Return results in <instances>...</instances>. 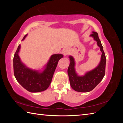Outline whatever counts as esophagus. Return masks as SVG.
Wrapping results in <instances>:
<instances>
[{"label":"esophagus","mask_w":123,"mask_h":123,"mask_svg":"<svg viewBox=\"0 0 123 123\" xmlns=\"http://www.w3.org/2000/svg\"><path fill=\"white\" fill-rule=\"evenodd\" d=\"M68 53H69V50L67 49H64L63 50V55L64 56H66L67 55Z\"/></svg>","instance_id":"1"}]
</instances>
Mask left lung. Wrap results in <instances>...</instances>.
Segmentation results:
<instances>
[{"label": "left lung", "instance_id": "obj_1", "mask_svg": "<svg viewBox=\"0 0 123 123\" xmlns=\"http://www.w3.org/2000/svg\"><path fill=\"white\" fill-rule=\"evenodd\" d=\"M90 36L97 42V45L101 51V60L98 65L94 69L86 72L84 75L80 76L76 72L75 62L72 56H69L70 64L68 68V74L72 88L79 92H88L93 90L103 80L105 73L106 59L103 45L98 33L93 31Z\"/></svg>", "mask_w": 123, "mask_h": 123}]
</instances>
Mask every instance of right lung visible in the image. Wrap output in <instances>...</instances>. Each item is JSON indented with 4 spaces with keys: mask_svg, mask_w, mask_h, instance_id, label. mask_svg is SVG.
Instances as JSON below:
<instances>
[{
    "mask_svg": "<svg viewBox=\"0 0 123 123\" xmlns=\"http://www.w3.org/2000/svg\"><path fill=\"white\" fill-rule=\"evenodd\" d=\"M28 34L22 41H24ZM20 44L18 45L13 57L14 76L19 84L27 91L36 93L42 92L48 88L56 68L58 62L63 57L61 54L52 55L43 70H33L28 68L22 62L19 56Z\"/></svg>",
    "mask_w": 123,
    "mask_h": 123,
    "instance_id": "obj_1",
    "label": "right lung"
}]
</instances>
